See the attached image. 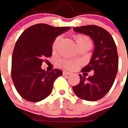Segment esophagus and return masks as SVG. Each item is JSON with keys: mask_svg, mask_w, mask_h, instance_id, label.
<instances>
[{"mask_svg": "<svg viewBox=\"0 0 128 128\" xmlns=\"http://www.w3.org/2000/svg\"><path fill=\"white\" fill-rule=\"evenodd\" d=\"M63 75H67V76H69V75H71V72L64 70V71H63Z\"/></svg>", "mask_w": 128, "mask_h": 128, "instance_id": "1", "label": "esophagus"}]
</instances>
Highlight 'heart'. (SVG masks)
<instances>
[{
	"label": "heart",
	"instance_id": "heart-1",
	"mask_svg": "<svg viewBox=\"0 0 128 128\" xmlns=\"http://www.w3.org/2000/svg\"><path fill=\"white\" fill-rule=\"evenodd\" d=\"M60 40V38H57L56 39L54 40V42L52 43V50L55 51L56 50L58 46V43ZM76 40L78 45L80 44L82 42H91L90 39L88 37H87L86 36H76ZM60 66L62 68L68 69V70H74L76 69L78 66V62L74 60H63L60 62Z\"/></svg>",
	"mask_w": 128,
	"mask_h": 128
}]
</instances>
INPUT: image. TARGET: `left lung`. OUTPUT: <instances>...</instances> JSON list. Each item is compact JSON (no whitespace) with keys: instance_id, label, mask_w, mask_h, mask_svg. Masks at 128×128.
Instances as JSON below:
<instances>
[{"instance_id":"8db88e82","label":"left lung","mask_w":128,"mask_h":128,"mask_svg":"<svg viewBox=\"0 0 128 128\" xmlns=\"http://www.w3.org/2000/svg\"><path fill=\"white\" fill-rule=\"evenodd\" d=\"M75 32L89 36L92 39L95 50L89 64L81 70L78 85L72 87L75 94L88 101L101 99L110 90L114 83L118 68V56L116 42L111 35L102 28L90 25L74 27ZM92 71V76L85 77Z\"/></svg>"}]
</instances>
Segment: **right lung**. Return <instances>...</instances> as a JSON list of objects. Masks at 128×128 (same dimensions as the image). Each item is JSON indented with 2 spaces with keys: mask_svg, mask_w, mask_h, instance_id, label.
<instances>
[{
  "mask_svg": "<svg viewBox=\"0 0 128 128\" xmlns=\"http://www.w3.org/2000/svg\"><path fill=\"white\" fill-rule=\"evenodd\" d=\"M70 27L39 23L25 30L18 38L12 56L11 77L19 95L30 102H39L51 93L53 82L62 72L41 68L44 58L52 56V45Z\"/></svg>",
  "mask_w": 128,
  "mask_h": 128,
  "instance_id": "right-lung-1",
  "label": "right lung"
}]
</instances>
